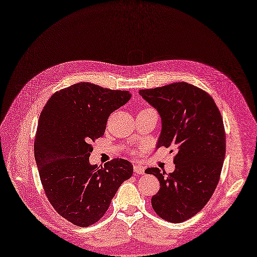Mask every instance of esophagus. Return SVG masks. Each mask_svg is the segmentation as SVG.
Listing matches in <instances>:
<instances>
[{
    "instance_id": "obj_1",
    "label": "esophagus",
    "mask_w": 257,
    "mask_h": 257,
    "mask_svg": "<svg viewBox=\"0 0 257 257\" xmlns=\"http://www.w3.org/2000/svg\"><path fill=\"white\" fill-rule=\"evenodd\" d=\"M134 171L137 174H144L145 173V167L141 165H134Z\"/></svg>"
}]
</instances>
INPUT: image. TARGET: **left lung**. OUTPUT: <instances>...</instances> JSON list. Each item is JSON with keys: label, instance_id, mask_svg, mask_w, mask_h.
<instances>
[{"label": "left lung", "instance_id": "left-lung-1", "mask_svg": "<svg viewBox=\"0 0 257 257\" xmlns=\"http://www.w3.org/2000/svg\"><path fill=\"white\" fill-rule=\"evenodd\" d=\"M139 94L161 116L158 148L177 149L172 173L159 168L146 170L160 182L151 205L161 219L181 223L203 209L219 183L225 157L221 112L206 91L184 81L141 89Z\"/></svg>", "mask_w": 257, "mask_h": 257}]
</instances>
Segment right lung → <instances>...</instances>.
Instances as JSON below:
<instances>
[{"label": "right lung", "mask_w": 257, "mask_h": 257, "mask_svg": "<svg viewBox=\"0 0 257 257\" xmlns=\"http://www.w3.org/2000/svg\"><path fill=\"white\" fill-rule=\"evenodd\" d=\"M127 90L77 83L54 94L38 119L34 156L50 203L73 224L99 221L120 185L133 176L128 160L90 165L91 143L105 134L108 117L129 101Z\"/></svg>", "instance_id": "1"}]
</instances>
